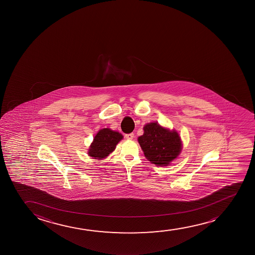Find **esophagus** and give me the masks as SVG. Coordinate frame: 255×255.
<instances>
[{"instance_id": "esophagus-1", "label": "esophagus", "mask_w": 255, "mask_h": 255, "mask_svg": "<svg viewBox=\"0 0 255 255\" xmlns=\"http://www.w3.org/2000/svg\"><path fill=\"white\" fill-rule=\"evenodd\" d=\"M125 137H126L128 139H133V137H134V134H133V133H128Z\"/></svg>"}]
</instances>
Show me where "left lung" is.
Returning a JSON list of instances; mask_svg holds the SVG:
<instances>
[{
	"label": "left lung",
	"instance_id": "left-lung-1",
	"mask_svg": "<svg viewBox=\"0 0 255 255\" xmlns=\"http://www.w3.org/2000/svg\"><path fill=\"white\" fill-rule=\"evenodd\" d=\"M143 135L138 141L145 157L156 166L169 165L181 152L182 143L179 133L175 130H169L160 126L159 123L146 124Z\"/></svg>",
	"mask_w": 255,
	"mask_h": 255
}]
</instances>
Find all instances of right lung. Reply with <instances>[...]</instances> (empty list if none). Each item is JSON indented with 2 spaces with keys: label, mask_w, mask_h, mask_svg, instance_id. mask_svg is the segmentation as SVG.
I'll return each instance as SVG.
<instances>
[{
  "label": "right lung",
  "mask_w": 255,
  "mask_h": 255,
  "mask_svg": "<svg viewBox=\"0 0 255 255\" xmlns=\"http://www.w3.org/2000/svg\"><path fill=\"white\" fill-rule=\"evenodd\" d=\"M123 138V134L119 132L110 128L101 129L89 146V156L97 160L104 159L116 149V145Z\"/></svg>",
  "instance_id": "obj_1"
}]
</instances>
